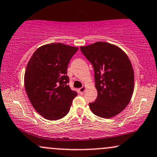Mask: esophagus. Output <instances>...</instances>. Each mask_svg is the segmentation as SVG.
I'll list each match as a JSON object with an SVG mask.
<instances>
[{
    "mask_svg": "<svg viewBox=\"0 0 157 157\" xmlns=\"http://www.w3.org/2000/svg\"><path fill=\"white\" fill-rule=\"evenodd\" d=\"M86 86H83L82 88H80V89H79V92H80V94H83L84 91H85V90H86Z\"/></svg>",
    "mask_w": 157,
    "mask_h": 157,
    "instance_id": "1",
    "label": "esophagus"
}]
</instances>
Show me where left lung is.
<instances>
[{
  "instance_id": "8db88e82",
  "label": "left lung",
  "mask_w": 157,
  "mask_h": 157,
  "mask_svg": "<svg viewBox=\"0 0 157 157\" xmlns=\"http://www.w3.org/2000/svg\"><path fill=\"white\" fill-rule=\"evenodd\" d=\"M80 50L92 64L97 97L89 103L97 116H117L128 105L134 89V73L128 57L120 48L99 41Z\"/></svg>"
}]
</instances>
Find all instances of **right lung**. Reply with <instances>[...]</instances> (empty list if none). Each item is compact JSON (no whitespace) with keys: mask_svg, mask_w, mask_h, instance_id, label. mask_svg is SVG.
Returning a JSON list of instances; mask_svg holds the SVG:
<instances>
[{"mask_svg":"<svg viewBox=\"0 0 157 157\" xmlns=\"http://www.w3.org/2000/svg\"><path fill=\"white\" fill-rule=\"evenodd\" d=\"M78 48L60 44L40 46L27 63L24 86L32 106L43 117L57 120L69 111L76 91L70 89L67 68Z\"/></svg>","mask_w":157,"mask_h":157,"instance_id":"1","label":"right lung"}]
</instances>
